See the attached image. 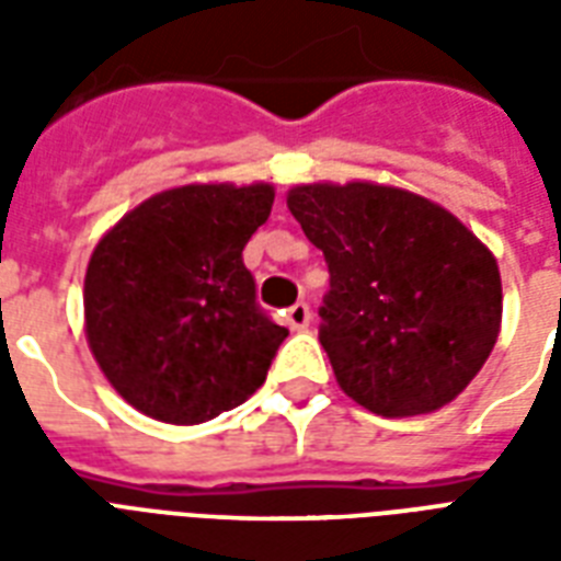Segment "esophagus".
Instances as JSON below:
<instances>
[{
  "mask_svg": "<svg viewBox=\"0 0 561 561\" xmlns=\"http://www.w3.org/2000/svg\"><path fill=\"white\" fill-rule=\"evenodd\" d=\"M285 323H288L294 332H302V329H308V323H311V308H308L306 302L290 306L288 314H285Z\"/></svg>",
  "mask_w": 561,
  "mask_h": 561,
  "instance_id": "1",
  "label": "esophagus"
}]
</instances>
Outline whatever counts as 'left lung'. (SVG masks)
<instances>
[{
  "instance_id": "left-lung-1",
  "label": "left lung",
  "mask_w": 561,
  "mask_h": 561,
  "mask_svg": "<svg viewBox=\"0 0 561 561\" xmlns=\"http://www.w3.org/2000/svg\"><path fill=\"white\" fill-rule=\"evenodd\" d=\"M288 209L332 273L320 343L341 390L387 419L457 399L501 334L492 250L439 203L369 180L299 183Z\"/></svg>"
}]
</instances>
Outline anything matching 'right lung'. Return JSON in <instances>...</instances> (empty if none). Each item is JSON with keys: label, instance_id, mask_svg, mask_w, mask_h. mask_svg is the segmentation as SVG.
I'll return each instance as SVG.
<instances>
[{"label": "right lung", "instance_id": "add662e5", "mask_svg": "<svg viewBox=\"0 0 561 561\" xmlns=\"http://www.w3.org/2000/svg\"><path fill=\"white\" fill-rule=\"evenodd\" d=\"M271 183H188L151 194L101 236L83 276V332L113 390L169 425L244 404L288 337L255 306L247 241Z\"/></svg>", "mask_w": 561, "mask_h": 561}]
</instances>
